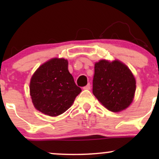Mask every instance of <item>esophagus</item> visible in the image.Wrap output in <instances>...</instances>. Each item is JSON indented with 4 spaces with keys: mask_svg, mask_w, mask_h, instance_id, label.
I'll return each mask as SVG.
<instances>
[{
    "mask_svg": "<svg viewBox=\"0 0 159 159\" xmlns=\"http://www.w3.org/2000/svg\"><path fill=\"white\" fill-rule=\"evenodd\" d=\"M84 90H90V84H88L86 85L85 87H84Z\"/></svg>",
    "mask_w": 159,
    "mask_h": 159,
    "instance_id": "34e87169",
    "label": "esophagus"
}]
</instances>
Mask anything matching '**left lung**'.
<instances>
[{"label": "left lung", "instance_id": "8db88e82", "mask_svg": "<svg viewBox=\"0 0 159 159\" xmlns=\"http://www.w3.org/2000/svg\"><path fill=\"white\" fill-rule=\"evenodd\" d=\"M132 72L119 61L102 60L95 64L93 93L107 110L119 112L132 103L136 90Z\"/></svg>", "mask_w": 159, "mask_h": 159}]
</instances>
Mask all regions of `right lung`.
<instances>
[{
    "mask_svg": "<svg viewBox=\"0 0 159 159\" xmlns=\"http://www.w3.org/2000/svg\"><path fill=\"white\" fill-rule=\"evenodd\" d=\"M81 92L68 70L66 60L53 58L40 66L32 76L30 93L34 107L51 116L67 111Z\"/></svg>",
    "mask_w": 159,
    "mask_h": 159,
    "instance_id": "obj_1",
    "label": "right lung"
}]
</instances>
